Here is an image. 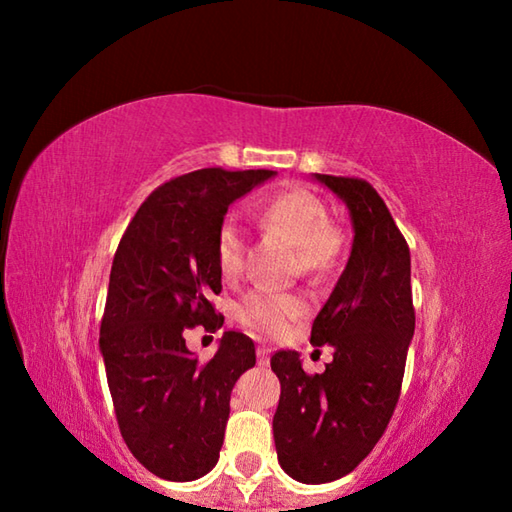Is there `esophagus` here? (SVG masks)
Segmentation results:
<instances>
[{
  "instance_id": "34e87169",
  "label": "esophagus",
  "mask_w": 512,
  "mask_h": 512,
  "mask_svg": "<svg viewBox=\"0 0 512 512\" xmlns=\"http://www.w3.org/2000/svg\"><path fill=\"white\" fill-rule=\"evenodd\" d=\"M268 361H271V350L262 345V348H257V363L259 366H268Z\"/></svg>"
}]
</instances>
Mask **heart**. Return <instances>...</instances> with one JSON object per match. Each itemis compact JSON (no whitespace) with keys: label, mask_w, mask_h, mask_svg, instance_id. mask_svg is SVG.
Masks as SVG:
<instances>
[{"label":"heart","mask_w":512,"mask_h":512,"mask_svg":"<svg viewBox=\"0 0 512 512\" xmlns=\"http://www.w3.org/2000/svg\"><path fill=\"white\" fill-rule=\"evenodd\" d=\"M257 221L296 246V271L309 277H325L341 264L345 239L339 225L329 221L327 205L309 189L291 187L268 196L257 207ZM246 239L239 225L225 219L216 235V264L223 277H237L244 266ZM305 305L296 296L275 291H250L237 302L235 316L250 332L282 336L302 316Z\"/></svg>","instance_id":"heart-1"}]
</instances>
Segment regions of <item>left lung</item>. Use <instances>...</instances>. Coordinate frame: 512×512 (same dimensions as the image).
<instances>
[{"mask_svg":"<svg viewBox=\"0 0 512 512\" xmlns=\"http://www.w3.org/2000/svg\"><path fill=\"white\" fill-rule=\"evenodd\" d=\"M314 178L348 205L354 239L345 271L311 325V343L334 350L325 372L307 375L291 350L271 357L282 386L273 436L284 472L327 483L350 474L391 422L415 309L409 246L375 187L361 178Z\"/></svg>","mask_w":512,"mask_h":512,"instance_id":"left-lung-1","label":"left lung"}]
</instances>
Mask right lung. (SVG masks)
Segmentation results:
<instances>
[{"label": "right lung", "instance_id": "right-lung-1", "mask_svg": "<svg viewBox=\"0 0 512 512\" xmlns=\"http://www.w3.org/2000/svg\"><path fill=\"white\" fill-rule=\"evenodd\" d=\"M275 171L185 173L160 185L128 223L112 259L99 348L119 431L146 470L194 481L219 461L230 393L255 366V345L225 332L214 357L198 363L185 332H216L223 316L216 235L228 207Z\"/></svg>", "mask_w": 512, "mask_h": 512}]
</instances>
